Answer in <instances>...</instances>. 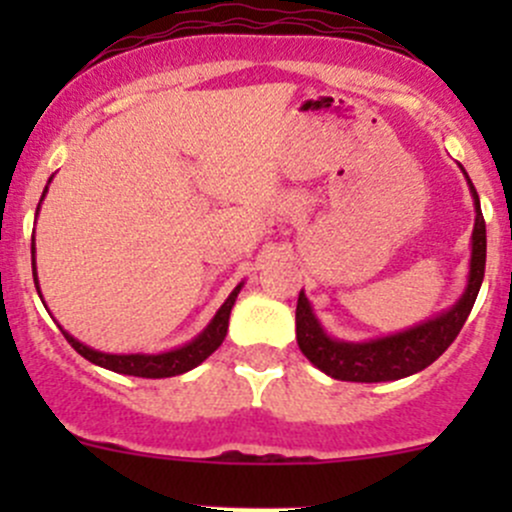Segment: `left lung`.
<instances>
[{
  "instance_id": "obj_1",
  "label": "left lung",
  "mask_w": 512,
  "mask_h": 512,
  "mask_svg": "<svg viewBox=\"0 0 512 512\" xmlns=\"http://www.w3.org/2000/svg\"><path fill=\"white\" fill-rule=\"evenodd\" d=\"M463 170V168H461ZM468 188L473 195L476 208V225L471 237V267H468V282L463 294L453 307L416 327L404 332L376 337L369 342H344V339L329 337L327 329L314 314L307 294L299 292L297 299V344L302 354L324 371L327 376L339 381H361V384H376V381H396L404 376L418 374L431 366L448 347L466 324L473 304L483 285L485 275V220L480 213V200L471 178L463 170Z\"/></svg>"
}]
</instances>
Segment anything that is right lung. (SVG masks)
<instances>
[{
  "mask_svg": "<svg viewBox=\"0 0 512 512\" xmlns=\"http://www.w3.org/2000/svg\"><path fill=\"white\" fill-rule=\"evenodd\" d=\"M51 183V178H49ZM44 188V195H46ZM41 195V200H44ZM41 205V203H39ZM36 215H39V208H36ZM32 272H34V285L36 292L41 297V289H39V280H36V260H34V247H32ZM242 282L230 292V297L225 299L223 307L215 312V317L210 319L208 327L198 334L195 339H190L188 344L183 347H175L170 352H160V354H108V352H98V349L86 347L84 342L71 337L69 332H64L66 342L76 349L84 359H89L91 364L103 366L108 371H116V374H126V376H143V379H165V376H178L185 374V371L195 369L198 364H203L215 349L223 344L225 334H227V322H230V312H232V304H235L237 294H240Z\"/></svg>",
  "mask_w": 512,
  "mask_h": 512,
  "instance_id": "add662e5",
  "label": "right lung"
}]
</instances>
